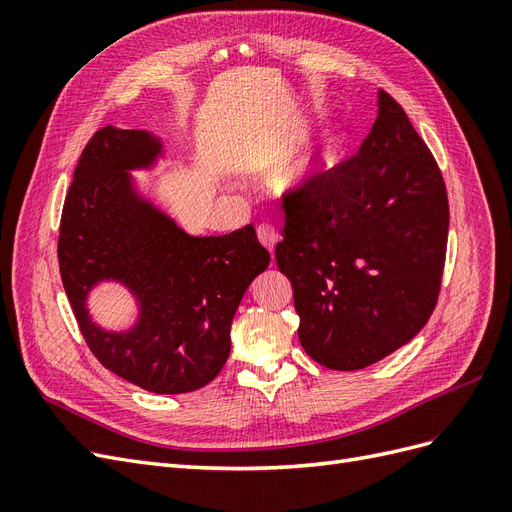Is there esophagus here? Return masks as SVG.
Masks as SVG:
<instances>
[{"label":"esophagus","mask_w":512,"mask_h":512,"mask_svg":"<svg viewBox=\"0 0 512 512\" xmlns=\"http://www.w3.org/2000/svg\"><path fill=\"white\" fill-rule=\"evenodd\" d=\"M256 235H258V241L265 245L267 250L273 254L275 243H277V239H280V235H277V230L271 224H258Z\"/></svg>","instance_id":"obj_1"}]
</instances>
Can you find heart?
<instances>
[{
  "instance_id": "1",
  "label": "heart",
  "mask_w": 512,
  "mask_h": 512,
  "mask_svg": "<svg viewBox=\"0 0 512 512\" xmlns=\"http://www.w3.org/2000/svg\"><path fill=\"white\" fill-rule=\"evenodd\" d=\"M337 158V138L324 136L316 147H303L294 153L280 168L275 170V181L286 188H301L314 177H318L324 168L331 166Z\"/></svg>"
}]
</instances>
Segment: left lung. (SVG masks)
Segmentation results:
<instances>
[{
	"mask_svg": "<svg viewBox=\"0 0 512 512\" xmlns=\"http://www.w3.org/2000/svg\"><path fill=\"white\" fill-rule=\"evenodd\" d=\"M378 117L354 156L286 188L284 239L299 342L329 369L374 365L408 344L436 309L448 241L442 170L399 102L380 91Z\"/></svg>",
	"mask_w": 512,
	"mask_h": 512,
	"instance_id": "left-lung-1",
	"label": "left lung"
}]
</instances>
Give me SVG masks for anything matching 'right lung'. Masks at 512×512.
<instances>
[{
  "mask_svg": "<svg viewBox=\"0 0 512 512\" xmlns=\"http://www.w3.org/2000/svg\"><path fill=\"white\" fill-rule=\"evenodd\" d=\"M160 151L147 132L106 126L89 138L64 200L57 239L61 282L89 350L119 378L151 393H190L220 374L243 292L269 267L247 224L222 237H190L138 200L126 168ZM113 276L142 301L128 334H106L84 297Z\"/></svg>",
  "mask_w": 512,
  "mask_h": 512,
  "instance_id": "add662e5",
  "label": "right lung"
}]
</instances>
